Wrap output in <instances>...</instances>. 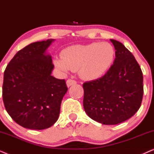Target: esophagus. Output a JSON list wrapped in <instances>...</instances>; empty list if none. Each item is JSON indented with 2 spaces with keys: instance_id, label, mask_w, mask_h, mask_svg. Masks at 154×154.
<instances>
[{
  "instance_id": "1",
  "label": "esophagus",
  "mask_w": 154,
  "mask_h": 154,
  "mask_svg": "<svg viewBox=\"0 0 154 154\" xmlns=\"http://www.w3.org/2000/svg\"><path fill=\"white\" fill-rule=\"evenodd\" d=\"M76 84V81L72 79H68L66 81V85L67 87H70V86L73 85H75Z\"/></svg>"
}]
</instances>
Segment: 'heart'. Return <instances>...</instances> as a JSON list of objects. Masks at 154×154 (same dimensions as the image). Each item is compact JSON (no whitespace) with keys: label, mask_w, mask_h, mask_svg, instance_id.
I'll use <instances>...</instances> for the list:
<instances>
[{"label":"heart","mask_w":154,"mask_h":154,"mask_svg":"<svg viewBox=\"0 0 154 154\" xmlns=\"http://www.w3.org/2000/svg\"><path fill=\"white\" fill-rule=\"evenodd\" d=\"M115 55L114 48L108 43L75 45L63 50L62 58H54L53 63L62 73L78 69L80 76L83 79L94 81L107 72L115 60Z\"/></svg>","instance_id":"heart-1"}]
</instances>
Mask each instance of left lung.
Returning <instances> with one entry per match:
<instances>
[{
    "label": "left lung",
    "mask_w": 154,
    "mask_h": 154,
    "mask_svg": "<svg viewBox=\"0 0 154 154\" xmlns=\"http://www.w3.org/2000/svg\"><path fill=\"white\" fill-rule=\"evenodd\" d=\"M116 58L106 74L84 83L83 107L88 116L104 125L129 119L142 103L143 75L131 52L121 42L110 39Z\"/></svg>",
    "instance_id": "left-lung-1"
}]
</instances>
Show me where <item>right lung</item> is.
<instances>
[{"mask_svg":"<svg viewBox=\"0 0 154 154\" xmlns=\"http://www.w3.org/2000/svg\"><path fill=\"white\" fill-rule=\"evenodd\" d=\"M54 41L48 39L29 44L17 52L4 72L5 109L25 128L43 130L55 123L68 90L64 79L51 75L54 65L47 49Z\"/></svg>","mask_w":154,"mask_h":154,"instance_id":"right-lung-1","label":"right lung"}]
</instances>
